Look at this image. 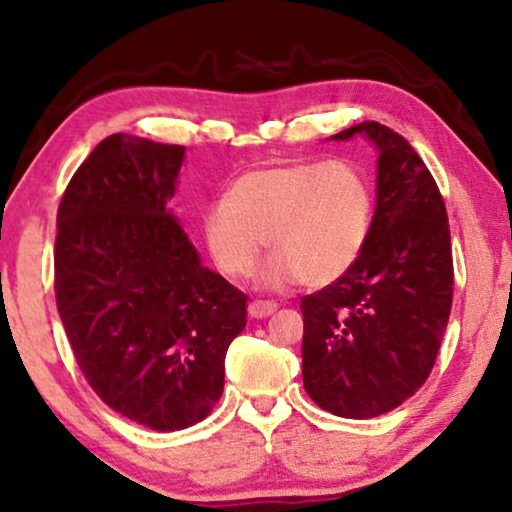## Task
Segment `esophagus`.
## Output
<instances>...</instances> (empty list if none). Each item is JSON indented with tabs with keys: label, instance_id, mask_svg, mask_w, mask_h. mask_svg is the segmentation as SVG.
Listing matches in <instances>:
<instances>
[{
	"label": "esophagus",
	"instance_id": "34e87169",
	"mask_svg": "<svg viewBox=\"0 0 512 512\" xmlns=\"http://www.w3.org/2000/svg\"><path fill=\"white\" fill-rule=\"evenodd\" d=\"M276 309H278V304L271 302V299H252V302L248 304V313L252 318H267Z\"/></svg>",
	"mask_w": 512,
	"mask_h": 512
}]
</instances>
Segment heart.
I'll return each instance as SVG.
<instances>
[{
	"instance_id": "b5f03b06",
	"label": "heart",
	"mask_w": 512,
	"mask_h": 512,
	"mask_svg": "<svg viewBox=\"0 0 512 512\" xmlns=\"http://www.w3.org/2000/svg\"><path fill=\"white\" fill-rule=\"evenodd\" d=\"M370 224L372 187L356 163L295 161L238 175L203 215V238L224 276H250L267 241L264 285L323 288L360 260Z\"/></svg>"
}]
</instances>
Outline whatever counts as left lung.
<instances>
[{"label":"left lung","instance_id":"1","mask_svg":"<svg viewBox=\"0 0 512 512\" xmlns=\"http://www.w3.org/2000/svg\"><path fill=\"white\" fill-rule=\"evenodd\" d=\"M377 210L349 274L302 297V374L309 398L346 419H372L424 386L445 337L454 295L447 208L431 170L403 135L377 121Z\"/></svg>","mask_w":512,"mask_h":512}]
</instances>
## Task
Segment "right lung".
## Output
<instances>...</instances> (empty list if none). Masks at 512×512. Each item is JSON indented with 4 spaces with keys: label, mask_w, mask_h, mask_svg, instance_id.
Segmentation results:
<instances>
[{
    "label": "right lung",
    "mask_w": 512,
    "mask_h": 512,
    "mask_svg": "<svg viewBox=\"0 0 512 512\" xmlns=\"http://www.w3.org/2000/svg\"><path fill=\"white\" fill-rule=\"evenodd\" d=\"M185 147L114 133L58 206L56 304L88 386L154 431L206 419L248 297L206 269L166 210Z\"/></svg>",
    "instance_id": "right-lung-1"
}]
</instances>
